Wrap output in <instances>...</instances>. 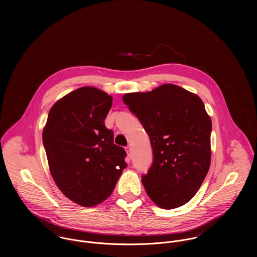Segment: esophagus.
I'll use <instances>...</instances> for the list:
<instances>
[{
	"label": "esophagus",
	"mask_w": 257,
	"mask_h": 257,
	"mask_svg": "<svg viewBox=\"0 0 257 257\" xmlns=\"http://www.w3.org/2000/svg\"><path fill=\"white\" fill-rule=\"evenodd\" d=\"M125 151L127 152V154H128V155H131V152H132V147H130V146H128V147H125Z\"/></svg>",
	"instance_id": "1"
}]
</instances>
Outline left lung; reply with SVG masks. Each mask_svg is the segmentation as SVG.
<instances>
[{
    "label": "left lung",
    "mask_w": 257,
    "mask_h": 257,
    "mask_svg": "<svg viewBox=\"0 0 257 257\" xmlns=\"http://www.w3.org/2000/svg\"><path fill=\"white\" fill-rule=\"evenodd\" d=\"M122 101L151 143L153 162L142 176L147 195L162 209L183 206L200 189L211 164L212 121L203 101L173 84L127 93Z\"/></svg>",
    "instance_id": "8db88e82"
}]
</instances>
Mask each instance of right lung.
Instances as JSON below:
<instances>
[{"mask_svg":"<svg viewBox=\"0 0 257 257\" xmlns=\"http://www.w3.org/2000/svg\"><path fill=\"white\" fill-rule=\"evenodd\" d=\"M111 104L99 89L79 88L52 106L42 133L52 178L83 207L105 201L127 165L126 152L113 144V133L105 125Z\"/></svg>","mask_w":257,"mask_h":257,"instance_id":"obj_1","label":"right lung"}]
</instances>
